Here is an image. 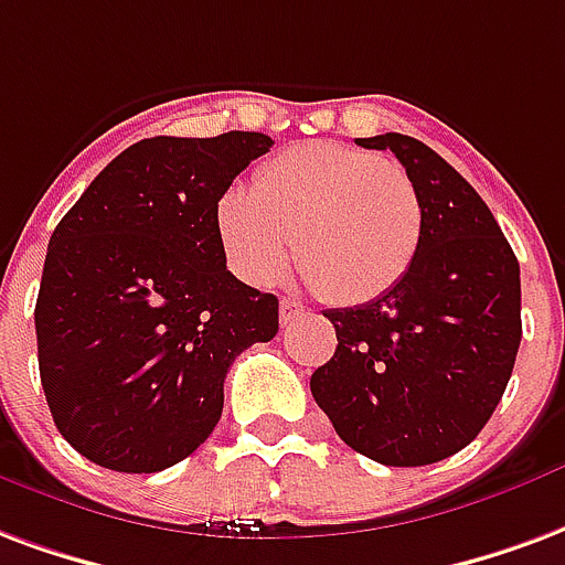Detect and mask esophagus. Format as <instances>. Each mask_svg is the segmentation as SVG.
Returning a JSON list of instances; mask_svg holds the SVG:
<instances>
[{
	"instance_id": "obj_1",
	"label": "esophagus",
	"mask_w": 565,
	"mask_h": 565,
	"mask_svg": "<svg viewBox=\"0 0 565 565\" xmlns=\"http://www.w3.org/2000/svg\"><path fill=\"white\" fill-rule=\"evenodd\" d=\"M302 305L290 302V299H281V305H278V320H281V326L294 323L296 317H302Z\"/></svg>"
}]
</instances>
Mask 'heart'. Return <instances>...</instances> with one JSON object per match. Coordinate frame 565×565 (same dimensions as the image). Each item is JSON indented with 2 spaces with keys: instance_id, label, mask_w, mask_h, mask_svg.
<instances>
[{
  "instance_id": "obj_1",
  "label": "heart",
  "mask_w": 565,
  "mask_h": 565,
  "mask_svg": "<svg viewBox=\"0 0 565 565\" xmlns=\"http://www.w3.org/2000/svg\"><path fill=\"white\" fill-rule=\"evenodd\" d=\"M212 221L242 281H271L296 245L305 278L326 299L359 305L411 271L425 218L398 161L356 146L299 143L263 161L254 191L230 185Z\"/></svg>"
}]
</instances>
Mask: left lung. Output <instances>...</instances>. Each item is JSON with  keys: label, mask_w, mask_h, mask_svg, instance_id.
Listing matches in <instances>:
<instances>
[{"label": "left lung", "mask_w": 565, "mask_h": 565, "mask_svg": "<svg viewBox=\"0 0 565 565\" xmlns=\"http://www.w3.org/2000/svg\"><path fill=\"white\" fill-rule=\"evenodd\" d=\"M388 149L422 200V245L386 296L332 308L335 356L311 395L338 437L386 467H425L476 440L503 398L521 344V269L473 185L407 134Z\"/></svg>", "instance_id": "obj_1"}]
</instances>
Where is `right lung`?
<instances>
[{
	"mask_svg": "<svg viewBox=\"0 0 565 565\" xmlns=\"http://www.w3.org/2000/svg\"><path fill=\"white\" fill-rule=\"evenodd\" d=\"M271 137H149L104 167L53 230L35 302L53 422L89 461L158 473L224 411L233 359L278 332V299L227 269L215 200Z\"/></svg>",
	"mask_w": 565,
	"mask_h": 565,
	"instance_id": "right-lung-1",
	"label": "right lung"
}]
</instances>
